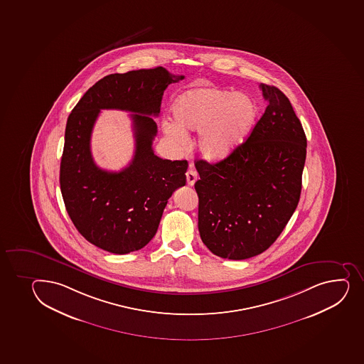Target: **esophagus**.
<instances>
[{"instance_id":"1","label":"esophagus","mask_w":364,"mask_h":364,"mask_svg":"<svg viewBox=\"0 0 364 364\" xmlns=\"http://www.w3.org/2000/svg\"><path fill=\"white\" fill-rule=\"evenodd\" d=\"M197 179H198V173H197V171H196L195 168L188 169V172H186L188 184L190 185V186H193Z\"/></svg>"}]
</instances>
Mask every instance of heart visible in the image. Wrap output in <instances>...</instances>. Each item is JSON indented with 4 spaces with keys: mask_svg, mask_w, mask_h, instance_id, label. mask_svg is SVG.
Listing matches in <instances>:
<instances>
[{
    "mask_svg": "<svg viewBox=\"0 0 364 364\" xmlns=\"http://www.w3.org/2000/svg\"><path fill=\"white\" fill-rule=\"evenodd\" d=\"M258 109L244 93H230L218 87H197L180 95L173 105L177 125L164 124V132L179 146L186 132H199V153L209 161L232 155L251 134Z\"/></svg>",
    "mask_w": 364,
    "mask_h": 364,
    "instance_id": "b5f03b06",
    "label": "heart"
}]
</instances>
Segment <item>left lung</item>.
<instances>
[{
  "label": "left lung",
  "mask_w": 364,
  "mask_h": 364,
  "mask_svg": "<svg viewBox=\"0 0 364 364\" xmlns=\"http://www.w3.org/2000/svg\"><path fill=\"white\" fill-rule=\"evenodd\" d=\"M267 109L251 135L216 164L197 160L198 229L221 258L242 260L267 251L300 200L307 139L288 97L259 85Z\"/></svg>",
  "instance_id": "obj_1"
}]
</instances>
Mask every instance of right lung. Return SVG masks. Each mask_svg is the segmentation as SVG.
Returning <instances> with one entry per match:
<instances>
[{"label": "right lung", "mask_w": 364, "mask_h": 364, "mask_svg": "<svg viewBox=\"0 0 364 364\" xmlns=\"http://www.w3.org/2000/svg\"><path fill=\"white\" fill-rule=\"evenodd\" d=\"M183 79L162 67L111 74L90 87L68 117L60 168L64 205L80 234L104 251L127 255L144 247L156 234L169 197L186 184V160L154 154L158 127L149 117H158L168 85ZM100 109L136 113V155L119 173L99 169L90 153Z\"/></svg>", "instance_id": "obj_1"}]
</instances>
